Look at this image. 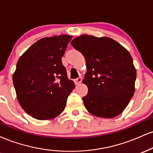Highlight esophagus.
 Listing matches in <instances>:
<instances>
[{
	"instance_id": "obj_1",
	"label": "esophagus",
	"mask_w": 153,
	"mask_h": 153,
	"mask_svg": "<svg viewBox=\"0 0 153 153\" xmlns=\"http://www.w3.org/2000/svg\"><path fill=\"white\" fill-rule=\"evenodd\" d=\"M82 81V78H78L76 79H75V83L76 84V85H78V84H80V82Z\"/></svg>"
}]
</instances>
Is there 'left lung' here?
<instances>
[{
	"mask_svg": "<svg viewBox=\"0 0 153 153\" xmlns=\"http://www.w3.org/2000/svg\"><path fill=\"white\" fill-rule=\"evenodd\" d=\"M71 45L86 62L82 80L88 89L82 98L85 108L95 117H117L129 104L135 91L137 72L129 51L108 36L82 34Z\"/></svg>",
	"mask_w": 153,
	"mask_h": 153,
	"instance_id": "obj_1",
	"label": "left lung"
}]
</instances>
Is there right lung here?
Returning a JSON list of instances; mask_svg holds the SVG:
<instances>
[{"mask_svg":"<svg viewBox=\"0 0 153 153\" xmlns=\"http://www.w3.org/2000/svg\"><path fill=\"white\" fill-rule=\"evenodd\" d=\"M73 36L44 37L33 44L19 57L13 82L19 104L38 120L58 117L74 89L62 57Z\"/></svg>","mask_w":153,"mask_h":153,"instance_id":"obj_1","label":"right lung"}]
</instances>
